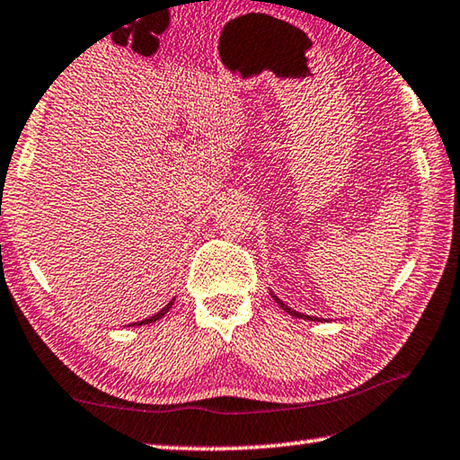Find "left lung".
I'll return each instance as SVG.
<instances>
[{"label": "left lung", "instance_id": "1", "mask_svg": "<svg viewBox=\"0 0 460 460\" xmlns=\"http://www.w3.org/2000/svg\"><path fill=\"white\" fill-rule=\"evenodd\" d=\"M274 300L278 302V305H279V306H282V308L286 310V313H288V314H292V316H296V318H305V321H318V318H316V316H308V314L296 313V310H292V308H288V306L284 305V302H282V300H279V298H276V296H274ZM321 321H323V318H321Z\"/></svg>", "mask_w": 460, "mask_h": 460}]
</instances>
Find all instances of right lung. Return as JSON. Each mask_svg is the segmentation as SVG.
Returning a JSON list of instances; mask_svg holds the SVG:
<instances>
[{"instance_id": "obj_1", "label": "right lung", "mask_w": 460, "mask_h": 460, "mask_svg": "<svg viewBox=\"0 0 460 460\" xmlns=\"http://www.w3.org/2000/svg\"><path fill=\"white\" fill-rule=\"evenodd\" d=\"M172 305H174V300H170V302H168V305H166L164 308H162V310H160V313H155L154 316H150V318H146V321H139V323H134V324H131V326H136V324H137V326H142V324H150V323H155V321H160V318H162V316H164V314L168 313V310H170V308H172Z\"/></svg>"}]
</instances>
